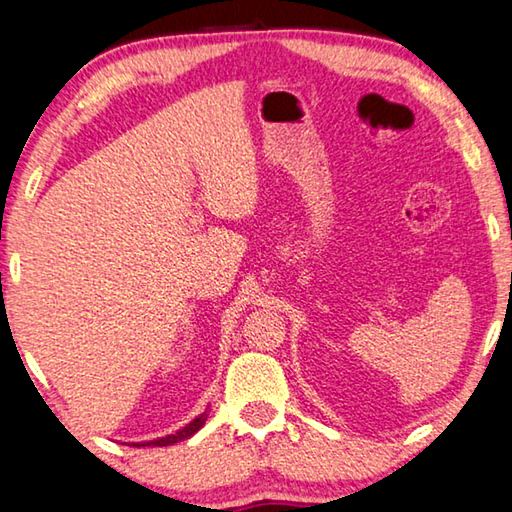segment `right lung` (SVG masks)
Instances as JSON below:
<instances>
[{
	"label": "right lung",
	"mask_w": 512,
	"mask_h": 512,
	"mask_svg": "<svg viewBox=\"0 0 512 512\" xmlns=\"http://www.w3.org/2000/svg\"><path fill=\"white\" fill-rule=\"evenodd\" d=\"M207 420V411L198 415L196 420H192L187 424V427H183L176 433H171V436H164V438H158V440H149V443H133V447H167V445H173V443H180V440H187L189 436H194V433L203 427Z\"/></svg>",
	"instance_id": "obj_1"
}]
</instances>
